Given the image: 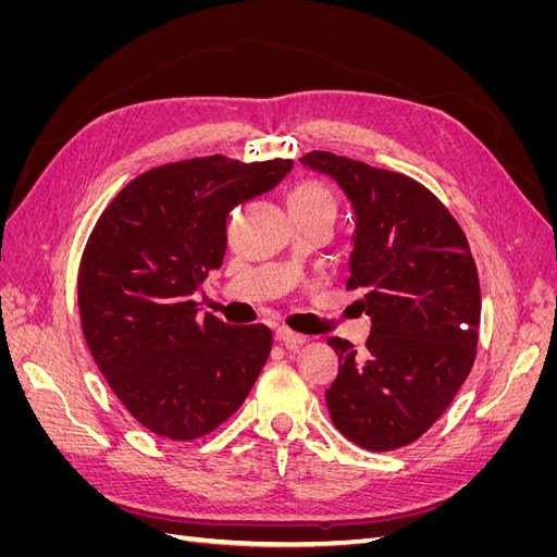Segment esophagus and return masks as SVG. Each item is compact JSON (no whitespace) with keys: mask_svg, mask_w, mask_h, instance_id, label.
Here are the masks:
<instances>
[{"mask_svg":"<svg viewBox=\"0 0 557 557\" xmlns=\"http://www.w3.org/2000/svg\"><path fill=\"white\" fill-rule=\"evenodd\" d=\"M276 342H281L288 350H297L299 346L307 344V336L305 334H297V332H293L288 327H278L276 330Z\"/></svg>","mask_w":557,"mask_h":557,"instance_id":"esophagus-1","label":"esophagus"}]
</instances>
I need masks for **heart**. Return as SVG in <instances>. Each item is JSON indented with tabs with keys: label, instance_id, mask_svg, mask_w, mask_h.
<instances>
[{
	"label": "heart",
	"instance_id": "b5f03b06",
	"mask_svg": "<svg viewBox=\"0 0 557 557\" xmlns=\"http://www.w3.org/2000/svg\"><path fill=\"white\" fill-rule=\"evenodd\" d=\"M288 205L290 209H315V207H323V209H332L334 211V201L332 195L323 188V185L315 183V181H301L297 183L290 197H288Z\"/></svg>",
	"mask_w": 557,
	"mask_h": 557
}]
</instances>
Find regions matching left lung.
<instances>
[{
  "instance_id": "1",
  "label": "left lung",
  "mask_w": 557,
  "mask_h": 557,
  "mask_svg": "<svg viewBox=\"0 0 557 557\" xmlns=\"http://www.w3.org/2000/svg\"><path fill=\"white\" fill-rule=\"evenodd\" d=\"M299 162L327 174L356 213L346 288L372 318L367 350L330 336L339 374L334 428L367 450L413 444L448 409L476 358L481 288L467 237L418 181L327 150Z\"/></svg>"
}]
</instances>
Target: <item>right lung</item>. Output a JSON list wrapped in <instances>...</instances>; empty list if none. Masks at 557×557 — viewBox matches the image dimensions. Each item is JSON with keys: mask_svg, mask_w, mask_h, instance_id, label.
I'll list each match as a JSON object with an SVG mask.
<instances>
[{"mask_svg": "<svg viewBox=\"0 0 557 557\" xmlns=\"http://www.w3.org/2000/svg\"><path fill=\"white\" fill-rule=\"evenodd\" d=\"M293 160L193 158L129 181L99 215L78 267L81 327L132 418L174 442L237 411L272 350L264 325L199 318L195 293L223 264L227 213Z\"/></svg>", "mask_w": 557, "mask_h": 557, "instance_id": "1", "label": "right lung"}]
</instances>
